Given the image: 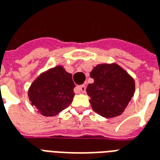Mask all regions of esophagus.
<instances>
[{
	"label": "esophagus",
	"instance_id": "34e87169",
	"mask_svg": "<svg viewBox=\"0 0 160 160\" xmlns=\"http://www.w3.org/2000/svg\"><path fill=\"white\" fill-rule=\"evenodd\" d=\"M76 89L78 90V91H79V92H82V93H84L86 91V87L85 85H80V86H78L77 88H76Z\"/></svg>",
	"mask_w": 160,
	"mask_h": 160
}]
</instances>
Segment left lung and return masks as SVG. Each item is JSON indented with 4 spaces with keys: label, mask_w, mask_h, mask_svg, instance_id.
<instances>
[{
    "label": "left lung",
    "mask_w": 160,
    "mask_h": 160,
    "mask_svg": "<svg viewBox=\"0 0 160 160\" xmlns=\"http://www.w3.org/2000/svg\"><path fill=\"white\" fill-rule=\"evenodd\" d=\"M94 79L86 91L93 110L106 118L118 116L132 99L134 81L118 64H98L90 72Z\"/></svg>",
    "instance_id": "8db88e82"
}]
</instances>
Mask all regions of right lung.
<instances>
[{"label":"right lung","instance_id":"obj_1","mask_svg":"<svg viewBox=\"0 0 160 160\" xmlns=\"http://www.w3.org/2000/svg\"><path fill=\"white\" fill-rule=\"evenodd\" d=\"M74 88L72 75L62 66H56L32 83L28 96L40 114L53 116L70 106L75 95Z\"/></svg>","mask_w":160,"mask_h":160}]
</instances>
